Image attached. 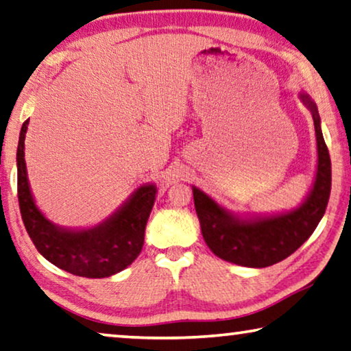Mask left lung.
<instances>
[{
	"label": "left lung",
	"instance_id": "obj_1",
	"mask_svg": "<svg viewBox=\"0 0 351 351\" xmlns=\"http://www.w3.org/2000/svg\"><path fill=\"white\" fill-rule=\"evenodd\" d=\"M302 101L313 112L318 145V170L307 200L291 213L240 221L230 216L205 192L194 187V205L202 235L218 258L245 267H269L294 253L317 229L330 195V157L326 146L319 116L307 95Z\"/></svg>",
	"mask_w": 351,
	"mask_h": 351
}]
</instances>
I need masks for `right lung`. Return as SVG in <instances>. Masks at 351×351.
I'll list each match as a JSON object with an SVG mask.
<instances>
[{
	"label": "right lung",
	"instance_id": "add662e5",
	"mask_svg": "<svg viewBox=\"0 0 351 351\" xmlns=\"http://www.w3.org/2000/svg\"><path fill=\"white\" fill-rule=\"evenodd\" d=\"M27 125L28 121L23 122L17 146V195L23 224L36 250L49 263L77 276L105 278L124 270L141 253L156 187H140L114 216L98 227L58 229L41 215L29 192L23 159Z\"/></svg>",
	"mask_w": 351,
	"mask_h": 351
}]
</instances>
